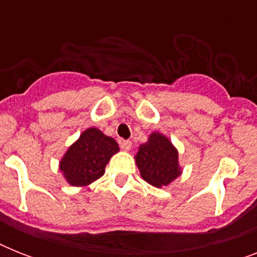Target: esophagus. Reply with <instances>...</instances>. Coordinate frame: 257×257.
<instances>
[{
	"instance_id": "obj_1",
	"label": "esophagus",
	"mask_w": 257,
	"mask_h": 257,
	"mask_svg": "<svg viewBox=\"0 0 257 257\" xmlns=\"http://www.w3.org/2000/svg\"><path fill=\"white\" fill-rule=\"evenodd\" d=\"M120 147L124 149V151H129V149L132 148V143H131L129 140H121L120 141Z\"/></svg>"
}]
</instances>
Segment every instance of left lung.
<instances>
[{"label": "left lung", "mask_w": 257, "mask_h": 257, "mask_svg": "<svg viewBox=\"0 0 257 257\" xmlns=\"http://www.w3.org/2000/svg\"><path fill=\"white\" fill-rule=\"evenodd\" d=\"M177 160V151L160 133H152L148 143L141 145L136 155L143 179L157 188L168 185L181 173Z\"/></svg>", "instance_id": "1"}]
</instances>
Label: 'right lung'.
<instances>
[{"label":"right lung","mask_w":257,"mask_h":257,"mask_svg":"<svg viewBox=\"0 0 257 257\" xmlns=\"http://www.w3.org/2000/svg\"><path fill=\"white\" fill-rule=\"evenodd\" d=\"M118 152L112 137L105 136L96 128H89L74 143L60 163L68 183L82 187L104 175L109 159Z\"/></svg>","instance_id":"obj_1"}]
</instances>
